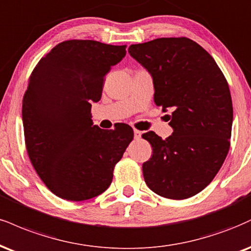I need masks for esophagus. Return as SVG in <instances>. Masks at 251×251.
Listing matches in <instances>:
<instances>
[{
    "mask_svg": "<svg viewBox=\"0 0 251 251\" xmlns=\"http://www.w3.org/2000/svg\"><path fill=\"white\" fill-rule=\"evenodd\" d=\"M141 137V132L138 129H134V139H139Z\"/></svg>",
    "mask_w": 251,
    "mask_h": 251,
    "instance_id": "34e87169",
    "label": "esophagus"
}]
</instances>
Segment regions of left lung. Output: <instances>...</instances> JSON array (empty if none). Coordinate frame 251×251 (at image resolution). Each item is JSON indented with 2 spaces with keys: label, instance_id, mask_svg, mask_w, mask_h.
<instances>
[{
  "label": "left lung",
  "instance_id": "obj_1",
  "mask_svg": "<svg viewBox=\"0 0 251 251\" xmlns=\"http://www.w3.org/2000/svg\"><path fill=\"white\" fill-rule=\"evenodd\" d=\"M128 52L152 76L154 101L172 111L174 132L143 134L153 155L143 164L145 182L160 196L188 199L212 182L229 151L232 102L216 62L186 37L132 44Z\"/></svg>",
  "mask_w": 251,
  "mask_h": 251
}]
</instances>
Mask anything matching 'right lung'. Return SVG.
Here are the masks:
<instances>
[{"label": "right lung", "instance_id": "1", "mask_svg": "<svg viewBox=\"0 0 251 251\" xmlns=\"http://www.w3.org/2000/svg\"><path fill=\"white\" fill-rule=\"evenodd\" d=\"M125 55L126 45L65 41L30 76L22 105L26 151L39 177L59 198L84 201L104 193L133 140L131 126L106 131L93 125L91 116L104 77Z\"/></svg>", "mask_w": 251, "mask_h": 251}]
</instances>
